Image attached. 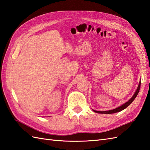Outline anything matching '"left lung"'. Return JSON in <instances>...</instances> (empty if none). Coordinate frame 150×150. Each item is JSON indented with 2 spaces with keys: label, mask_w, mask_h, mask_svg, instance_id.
<instances>
[{
  "label": "left lung",
  "mask_w": 150,
  "mask_h": 150,
  "mask_svg": "<svg viewBox=\"0 0 150 150\" xmlns=\"http://www.w3.org/2000/svg\"><path fill=\"white\" fill-rule=\"evenodd\" d=\"M140 87H141V81L139 82V86L137 87V89L136 90V91L135 92V93L134 94V95L132 96V98L127 102L123 104L122 105H121L120 107L116 108V109H114L113 110H107V111H98V110H94V112H95L96 113H99V114H113V113H116V112H120V111L124 110L125 109H126V108L129 106L130 105V103L133 102V101L135 100V98H136V96H137L138 93L139 92V90H140Z\"/></svg>",
  "instance_id": "left-lung-1"
}]
</instances>
